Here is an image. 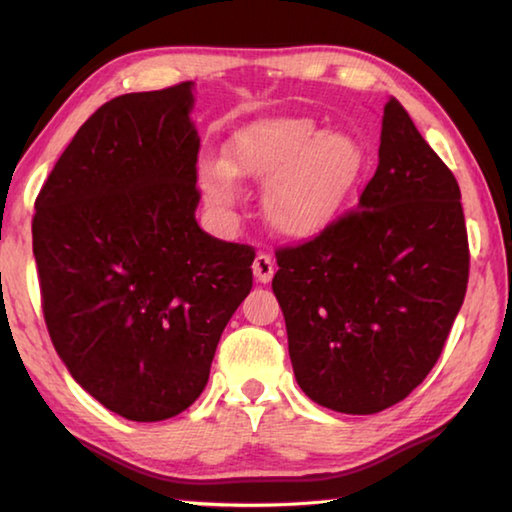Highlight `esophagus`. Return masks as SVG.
I'll return each instance as SVG.
<instances>
[{
	"label": "esophagus",
	"instance_id": "esophagus-1",
	"mask_svg": "<svg viewBox=\"0 0 512 512\" xmlns=\"http://www.w3.org/2000/svg\"><path fill=\"white\" fill-rule=\"evenodd\" d=\"M253 273H255V277H257V282H264V284L271 282V277H273V273H275V264H273L271 255L257 253L255 262H253Z\"/></svg>",
	"mask_w": 512,
	"mask_h": 512
}]
</instances>
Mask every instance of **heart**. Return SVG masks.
Returning <instances> with one entry per match:
<instances>
[{
	"label": "heart",
	"instance_id": "obj_1",
	"mask_svg": "<svg viewBox=\"0 0 512 512\" xmlns=\"http://www.w3.org/2000/svg\"><path fill=\"white\" fill-rule=\"evenodd\" d=\"M366 153L352 135L325 133L305 117L257 121L232 137L223 160L201 164L216 210L237 203V178L268 183L264 214L284 237H311L334 221L357 187Z\"/></svg>",
	"mask_w": 512,
	"mask_h": 512
}]
</instances>
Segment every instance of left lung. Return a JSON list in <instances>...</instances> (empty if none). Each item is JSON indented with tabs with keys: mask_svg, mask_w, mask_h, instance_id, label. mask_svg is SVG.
<instances>
[{
	"mask_svg": "<svg viewBox=\"0 0 512 512\" xmlns=\"http://www.w3.org/2000/svg\"><path fill=\"white\" fill-rule=\"evenodd\" d=\"M275 257L273 293L307 397L370 415L422 384L463 305L470 246L454 173L400 101L384 106L359 205Z\"/></svg>",
	"mask_w": 512,
	"mask_h": 512,
	"instance_id": "left-lung-1",
	"label": "left lung"
}]
</instances>
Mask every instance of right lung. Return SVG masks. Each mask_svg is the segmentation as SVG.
Wrapping results in <instances>:
<instances>
[{
  "instance_id": "add662e5",
  "label": "right lung",
  "mask_w": 512,
  "mask_h": 512,
  "mask_svg": "<svg viewBox=\"0 0 512 512\" xmlns=\"http://www.w3.org/2000/svg\"><path fill=\"white\" fill-rule=\"evenodd\" d=\"M192 83L121 94L42 185L33 255L47 332L72 377L133 422L183 413L253 289L255 250L201 230Z\"/></svg>"
}]
</instances>
